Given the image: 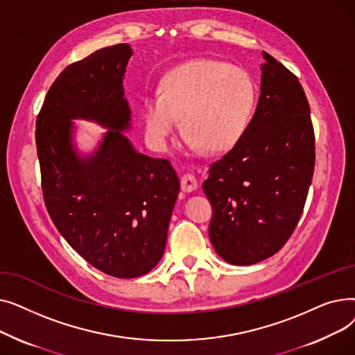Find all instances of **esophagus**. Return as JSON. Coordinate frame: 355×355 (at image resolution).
<instances>
[{"mask_svg": "<svg viewBox=\"0 0 355 355\" xmlns=\"http://www.w3.org/2000/svg\"><path fill=\"white\" fill-rule=\"evenodd\" d=\"M197 178L193 174H185L181 178V190L184 193H191L197 190Z\"/></svg>", "mask_w": 355, "mask_h": 355, "instance_id": "obj_1", "label": "esophagus"}]
</instances>
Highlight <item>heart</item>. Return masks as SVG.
Masks as SVG:
<instances>
[{
	"instance_id": "obj_1",
	"label": "heart",
	"mask_w": 355,
	"mask_h": 355,
	"mask_svg": "<svg viewBox=\"0 0 355 355\" xmlns=\"http://www.w3.org/2000/svg\"><path fill=\"white\" fill-rule=\"evenodd\" d=\"M256 105V85L239 66L194 59L162 78L158 95L145 101V134L154 148L165 149L182 116L189 145L209 153L234 146L246 134Z\"/></svg>"
}]
</instances>
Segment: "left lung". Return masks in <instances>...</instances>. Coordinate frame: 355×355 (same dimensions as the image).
<instances>
[{
  "mask_svg": "<svg viewBox=\"0 0 355 355\" xmlns=\"http://www.w3.org/2000/svg\"><path fill=\"white\" fill-rule=\"evenodd\" d=\"M260 98L246 134L210 165L202 190L213 207L209 236L237 266L281 250L301 218L315 166L305 92L292 71L263 51Z\"/></svg>",
  "mask_w": 355,
  "mask_h": 355,
  "instance_id": "1",
  "label": "left lung"
}]
</instances>
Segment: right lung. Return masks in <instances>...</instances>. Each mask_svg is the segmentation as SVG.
Masks as SVG:
<instances>
[{
	"mask_svg": "<svg viewBox=\"0 0 355 355\" xmlns=\"http://www.w3.org/2000/svg\"><path fill=\"white\" fill-rule=\"evenodd\" d=\"M129 44L101 49L69 64L47 92L35 122L47 211L67 243L101 272L130 279L161 260L180 191L170 161L137 153L122 134L130 126L123 74ZM110 130L98 151L80 157L71 119Z\"/></svg>",
	"mask_w": 355,
	"mask_h": 355,
	"instance_id": "obj_1",
	"label": "right lung"
}]
</instances>
